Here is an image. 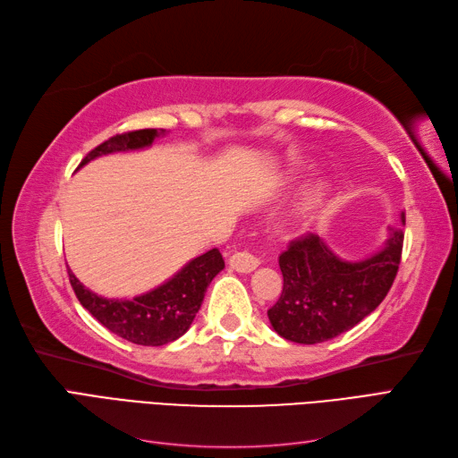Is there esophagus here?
Masks as SVG:
<instances>
[{
	"mask_svg": "<svg viewBox=\"0 0 458 458\" xmlns=\"http://www.w3.org/2000/svg\"><path fill=\"white\" fill-rule=\"evenodd\" d=\"M229 266H231L234 271H239V273H250V271H254V269L259 266V259H258L252 252L239 250V252H234V254L231 256Z\"/></svg>",
	"mask_w": 458,
	"mask_h": 458,
	"instance_id": "1",
	"label": "esophagus"
}]
</instances>
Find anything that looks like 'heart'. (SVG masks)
I'll use <instances>...</instances> for the list:
<instances>
[{
	"label": "heart",
	"mask_w": 458,
	"mask_h": 458,
	"mask_svg": "<svg viewBox=\"0 0 458 458\" xmlns=\"http://www.w3.org/2000/svg\"><path fill=\"white\" fill-rule=\"evenodd\" d=\"M325 197H327V191H325V189L313 191L311 195L308 197V200H306V208H308V210H311V208H317L318 204H321V202L325 200Z\"/></svg>",
	"instance_id": "heart-1"
}]
</instances>
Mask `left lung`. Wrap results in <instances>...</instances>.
Instances as JSON below:
<instances>
[{"mask_svg":"<svg viewBox=\"0 0 458 458\" xmlns=\"http://www.w3.org/2000/svg\"><path fill=\"white\" fill-rule=\"evenodd\" d=\"M401 221L405 225V214ZM403 237V229L390 227L382 250L359 261L338 258L315 233L290 241L279 256L283 293L267 311L276 335L296 344H318L361 323L390 293Z\"/></svg>","mask_w":458,"mask_h":458,"instance_id":"8db88e82","label":"left lung"}]
</instances>
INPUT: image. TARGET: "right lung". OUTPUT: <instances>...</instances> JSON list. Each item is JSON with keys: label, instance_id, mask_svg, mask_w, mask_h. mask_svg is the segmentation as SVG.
Masks as SVG:
<instances>
[{"label": "right lung", "instance_id": "right-lung-1", "mask_svg": "<svg viewBox=\"0 0 458 458\" xmlns=\"http://www.w3.org/2000/svg\"><path fill=\"white\" fill-rule=\"evenodd\" d=\"M164 133L165 130H137L110 137L81 160L80 168L113 152L150 147L152 141ZM224 267V258L217 248H212L206 254L191 259L164 284L131 300H110L91 293L76 279L71 269H68V279L81 306L110 332L140 345H164L183 336L189 330L192 318L202 306L208 284Z\"/></svg>", "mask_w": 458, "mask_h": 458}]
</instances>
